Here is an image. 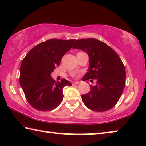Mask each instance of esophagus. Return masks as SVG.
I'll use <instances>...</instances> for the list:
<instances>
[{"mask_svg":"<svg viewBox=\"0 0 146 146\" xmlns=\"http://www.w3.org/2000/svg\"><path fill=\"white\" fill-rule=\"evenodd\" d=\"M79 83H80V82H78V81H76V82H73L74 84H79Z\"/></svg>","mask_w":146,"mask_h":146,"instance_id":"esophagus-1","label":"esophagus"}]
</instances>
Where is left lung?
Masks as SVG:
<instances>
[{"label":"left lung","instance_id":"8db88e82","mask_svg":"<svg viewBox=\"0 0 146 146\" xmlns=\"http://www.w3.org/2000/svg\"><path fill=\"white\" fill-rule=\"evenodd\" d=\"M72 48L88 54L90 68L82 80H96V85L90 86V91L81 96L84 104L98 112L111 109L122 94L126 76L118 54L106 44L94 38L77 40Z\"/></svg>","mask_w":146,"mask_h":146}]
</instances>
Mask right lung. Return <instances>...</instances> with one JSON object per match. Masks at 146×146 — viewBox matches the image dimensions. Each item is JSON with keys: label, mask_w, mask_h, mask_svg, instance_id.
Segmentation results:
<instances>
[{"label": "right lung", "mask_w": 146, "mask_h": 146, "mask_svg": "<svg viewBox=\"0 0 146 146\" xmlns=\"http://www.w3.org/2000/svg\"><path fill=\"white\" fill-rule=\"evenodd\" d=\"M75 40H48L31 49L22 61L20 84L27 101L35 109L51 111L62 102L63 88L72 84L64 78L56 82L50 75Z\"/></svg>", "instance_id": "1"}]
</instances>
